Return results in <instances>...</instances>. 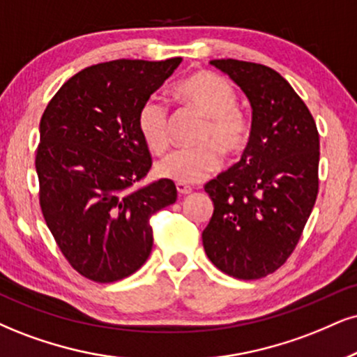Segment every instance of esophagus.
Segmentation results:
<instances>
[{
  "label": "esophagus",
  "mask_w": 357,
  "mask_h": 357,
  "mask_svg": "<svg viewBox=\"0 0 357 357\" xmlns=\"http://www.w3.org/2000/svg\"><path fill=\"white\" fill-rule=\"evenodd\" d=\"M177 192L178 195H188V193H192V187L187 183H177Z\"/></svg>",
  "instance_id": "obj_1"
}]
</instances>
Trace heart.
Listing matches in <instances>:
<instances>
[{"label":"heart","mask_w":357,"mask_h":357,"mask_svg":"<svg viewBox=\"0 0 357 357\" xmlns=\"http://www.w3.org/2000/svg\"><path fill=\"white\" fill-rule=\"evenodd\" d=\"M175 94L183 104L205 116L199 132V145L172 152L158 162L155 170L162 178L177 183H197L222 164V150L228 157L236 155L250 139V119L236 107V91L227 79L208 71L193 73L178 82ZM137 129L145 145L153 153L170 147L169 109L158 96H151L137 112Z\"/></svg>","instance_id":"heart-1"}]
</instances>
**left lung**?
Returning a JSON list of instances; mask_svg holds the SVG:
<instances>
[{
  "label": "left lung",
  "mask_w": 357,
  "mask_h": 357,
  "mask_svg": "<svg viewBox=\"0 0 357 357\" xmlns=\"http://www.w3.org/2000/svg\"><path fill=\"white\" fill-rule=\"evenodd\" d=\"M210 64L241 87L253 109L240 162L205 183L213 215L202 233L206 257L238 280L276 271L296 248L318 197L319 134L310 109L268 66Z\"/></svg>",
  "instance_id": "obj_1"
}]
</instances>
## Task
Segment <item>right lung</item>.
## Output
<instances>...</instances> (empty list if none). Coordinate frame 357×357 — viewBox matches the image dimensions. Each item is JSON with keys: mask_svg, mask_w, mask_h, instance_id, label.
Masks as SVG:
<instances>
[{"mask_svg": "<svg viewBox=\"0 0 357 357\" xmlns=\"http://www.w3.org/2000/svg\"><path fill=\"white\" fill-rule=\"evenodd\" d=\"M180 63L91 66L66 81L43 114L39 205L61 253L87 280L112 283L137 271L152 252V215L177 200L169 178L135 183L152 167L137 112Z\"/></svg>", "mask_w": 357, "mask_h": 357, "instance_id": "obj_1", "label": "right lung"}]
</instances>
